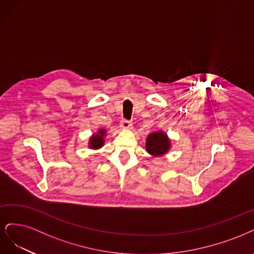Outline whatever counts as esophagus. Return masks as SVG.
Segmentation results:
<instances>
[{"instance_id": "obj_1", "label": "esophagus", "mask_w": 254, "mask_h": 254, "mask_svg": "<svg viewBox=\"0 0 254 254\" xmlns=\"http://www.w3.org/2000/svg\"><path fill=\"white\" fill-rule=\"evenodd\" d=\"M120 127H121V128H124V129H129V128H132V122H130L129 120L124 119V120H121V122H120Z\"/></svg>"}]
</instances>
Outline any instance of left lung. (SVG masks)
Listing matches in <instances>:
<instances>
[{
  "label": "left lung",
  "mask_w": 254,
  "mask_h": 254,
  "mask_svg": "<svg viewBox=\"0 0 254 254\" xmlns=\"http://www.w3.org/2000/svg\"><path fill=\"white\" fill-rule=\"evenodd\" d=\"M170 149V139L163 132L151 133L146 138V151L150 154L159 156Z\"/></svg>",
  "instance_id": "8db88e82"
}]
</instances>
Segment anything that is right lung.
Instances as JSON below:
<instances>
[{
  "label": "right lung",
  "mask_w": 254,
  "mask_h": 254,
  "mask_svg": "<svg viewBox=\"0 0 254 254\" xmlns=\"http://www.w3.org/2000/svg\"><path fill=\"white\" fill-rule=\"evenodd\" d=\"M105 135V129L102 128V129H99V132H98V134L94 135L92 138H91V142H89V146L93 149H99L101 148V146L103 145V137Z\"/></svg>",
  "instance_id": "1"
}]
</instances>
